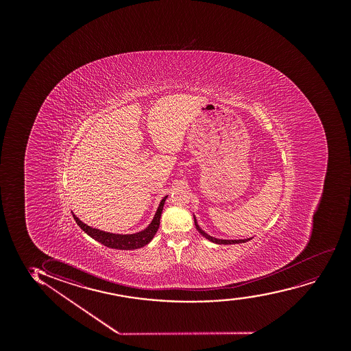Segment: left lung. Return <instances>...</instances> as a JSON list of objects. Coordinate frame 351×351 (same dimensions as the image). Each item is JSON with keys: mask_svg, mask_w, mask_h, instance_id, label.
I'll list each match as a JSON object with an SVG mask.
<instances>
[{"mask_svg": "<svg viewBox=\"0 0 351 351\" xmlns=\"http://www.w3.org/2000/svg\"><path fill=\"white\" fill-rule=\"evenodd\" d=\"M194 225H195V228H197V232L202 234L204 238L207 239V240H210V241L214 242V243H218V245H233V243H242V242H247L248 240L252 239H242V240H222V239L213 238V237H210V235H208V234L204 232V230L199 227L195 217H194Z\"/></svg>", "mask_w": 351, "mask_h": 351, "instance_id": "obj_1", "label": "left lung"}]
</instances>
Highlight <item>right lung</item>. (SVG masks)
I'll return each mask as SVG.
<instances>
[{
	"label": "right lung",
	"mask_w": 351,
	"mask_h": 351,
	"mask_svg": "<svg viewBox=\"0 0 351 351\" xmlns=\"http://www.w3.org/2000/svg\"><path fill=\"white\" fill-rule=\"evenodd\" d=\"M166 199H167V195L162 197L157 212L154 214V220L146 227L145 230L134 234H113L97 230V228H93L81 221L75 214L73 213V215L77 225L80 226L89 237L95 239L96 241L101 242V245L109 247V248H114V250H137V248L146 246L157 233L159 225H160L161 212H162V207H164Z\"/></svg>",
	"instance_id": "right-lung-1"
}]
</instances>
